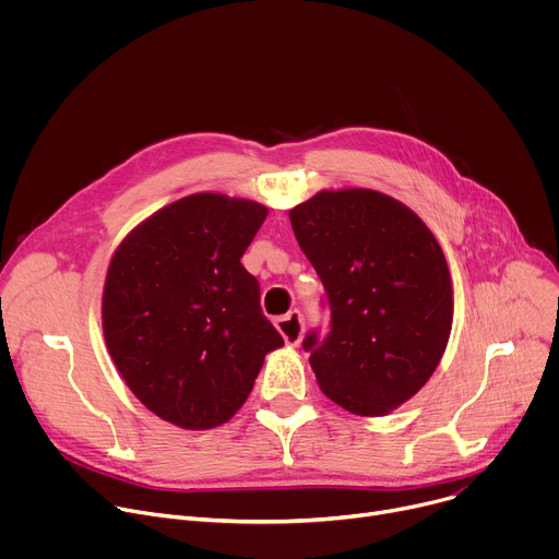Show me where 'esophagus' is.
<instances>
[{"label":"esophagus","instance_id":"esophagus-1","mask_svg":"<svg viewBox=\"0 0 559 559\" xmlns=\"http://www.w3.org/2000/svg\"><path fill=\"white\" fill-rule=\"evenodd\" d=\"M274 325H276V330L281 332V336L285 338V343H287L289 347H296V345L302 341L305 325H302V316H300V311L292 309L289 313L278 316L276 321H274Z\"/></svg>","mask_w":559,"mask_h":559}]
</instances>
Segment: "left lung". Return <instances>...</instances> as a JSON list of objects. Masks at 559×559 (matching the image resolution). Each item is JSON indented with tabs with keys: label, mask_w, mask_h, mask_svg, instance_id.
Listing matches in <instances>:
<instances>
[{
	"label": "left lung",
	"mask_w": 559,
	"mask_h": 559,
	"mask_svg": "<svg viewBox=\"0 0 559 559\" xmlns=\"http://www.w3.org/2000/svg\"><path fill=\"white\" fill-rule=\"evenodd\" d=\"M332 307L302 347L321 391L356 416H386L433 376L453 325L444 252L405 203L367 188L321 190L289 210Z\"/></svg>",
	"instance_id": "obj_1"
}]
</instances>
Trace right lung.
Masks as SVG:
<instances>
[{
    "mask_svg": "<svg viewBox=\"0 0 559 559\" xmlns=\"http://www.w3.org/2000/svg\"><path fill=\"white\" fill-rule=\"evenodd\" d=\"M267 207L218 192L183 197L117 246L104 285L106 347L162 420L203 431L243 407L265 356L283 347L243 267Z\"/></svg>",
    "mask_w": 559,
    "mask_h": 559,
    "instance_id": "obj_1",
    "label": "right lung"
}]
</instances>
